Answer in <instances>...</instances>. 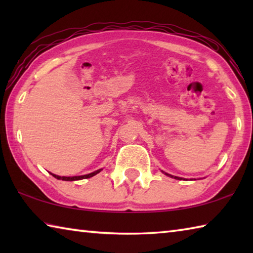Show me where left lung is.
I'll list each match as a JSON object with an SVG mask.
<instances>
[{"label": "left lung", "mask_w": 253, "mask_h": 253, "mask_svg": "<svg viewBox=\"0 0 253 253\" xmlns=\"http://www.w3.org/2000/svg\"><path fill=\"white\" fill-rule=\"evenodd\" d=\"M163 173H164L166 176H169V177H172V178H175V179H184V178H182V177H178V176H174V175H170V174H169V173H165L164 170H162Z\"/></svg>", "instance_id": "obj_1"}]
</instances>
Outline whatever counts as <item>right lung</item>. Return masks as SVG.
Returning <instances> with one entry per match:
<instances>
[{
  "label": "right lung",
  "instance_id": "add662e5",
  "mask_svg": "<svg viewBox=\"0 0 253 253\" xmlns=\"http://www.w3.org/2000/svg\"><path fill=\"white\" fill-rule=\"evenodd\" d=\"M101 170H102V169H97V170H95V172H92V173H89V174H85V175H80V176H59V175H55V174H52V173H50V174L52 175V176H54L55 178H58V179H62V181H79V179L89 178V177L95 176L96 174L100 173Z\"/></svg>",
  "mask_w": 253,
  "mask_h": 253
}]
</instances>
